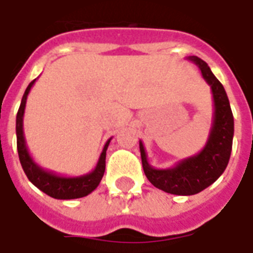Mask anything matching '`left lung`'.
<instances>
[{
	"label": "left lung",
	"mask_w": 253,
	"mask_h": 253,
	"mask_svg": "<svg viewBox=\"0 0 253 253\" xmlns=\"http://www.w3.org/2000/svg\"><path fill=\"white\" fill-rule=\"evenodd\" d=\"M187 59L201 69L202 77L210 85L214 100L211 130L205 148L195 156L179 161L172 168L157 169L149 164L142 141H139L143 172L148 180L159 190L173 195H195L222 175L230 159L234 134L233 114L222 84L201 58L192 55Z\"/></svg>",
	"instance_id": "left-lung-1"
}]
</instances>
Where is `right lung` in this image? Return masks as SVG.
<instances>
[{
    "label": "right lung",
    "mask_w": 253,
    "mask_h": 253,
    "mask_svg": "<svg viewBox=\"0 0 253 253\" xmlns=\"http://www.w3.org/2000/svg\"><path fill=\"white\" fill-rule=\"evenodd\" d=\"M36 80L27 86L24 92V96L21 99L19 112L16 116V135H17V152H19V159L21 163V167L24 169L25 175L28 177V180L38 187L39 190L43 191L51 198L55 199H77L83 196L89 195L92 191L97 188L100 181L103 179L105 170V154H107V148L111 142V138L105 142L103 152L100 154L99 161L94 167L92 172H89L86 175L74 176V177H66L54 173L51 170L43 169L41 165H38L31 157L30 152L27 149L24 138V128H23V119H24V111L27 97L30 93L32 85L35 84Z\"/></svg>",
    "instance_id": "right-lung-1"
}]
</instances>
